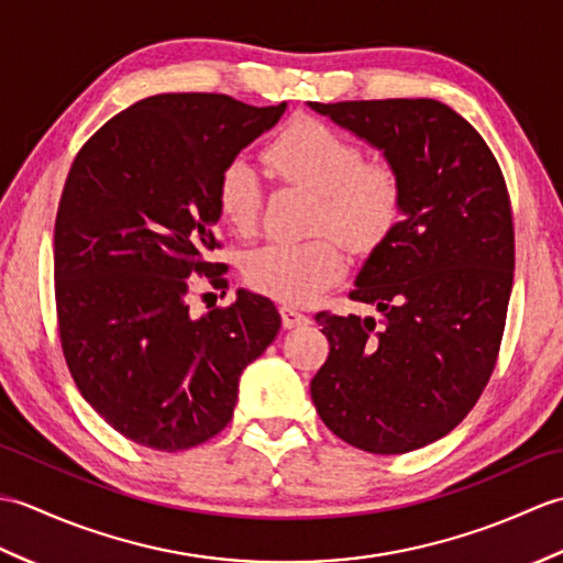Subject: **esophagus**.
<instances>
[{"mask_svg": "<svg viewBox=\"0 0 563 563\" xmlns=\"http://www.w3.org/2000/svg\"><path fill=\"white\" fill-rule=\"evenodd\" d=\"M280 319H283L285 329H297V327L309 324V317L302 314V312H297L295 307H280Z\"/></svg>", "mask_w": 563, "mask_h": 563, "instance_id": "esophagus-1", "label": "esophagus"}]
</instances>
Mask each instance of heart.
<instances>
[{"mask_svg":"<svg viewBox=\"0 0 563 563\" xmlns=\"http://www.w3.org/2000/svg\"><path fill=\"white\" fill-rule=\"evenodd\" d=\"M263 157L283 181L317 194L314 232L331 230L349 246L365 251L377 246L399 218L404 186L397 166L387 159L363 162V152L353 140L317 118H295ZM218 208L234 232L256 230L261 181L249 162L234 159L220 172ZM343 273V249L331 234L261 246L251 251L244 263V278L251 288L285 305L317 300Z\"/></svg>","mask_w":563,"mask_h":563,"instance_id":"obj_1","label":"heart"}]
</instances>
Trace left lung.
<instances>
[{
	"label": "left lung",
	"mask_w": 563,
	"mask_h": 563,
	"mask_svg": "<svg viewBox=\"0 0 563 563\" xmlns=\"http://www.w3.org/2000/svg\"><path fill=\"white\" fill-rule=\"evenodd\" d=\"M309 109L377 147L404 186L401 220L351 292L382 319L314 317L331 349L312 401L349 445L411 452L448 435L494 373L516 268L506 178L484 137L440 101Z\"/></svg>",
	"instance_id": "left-lung-1"
}]
</instances>
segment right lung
Instances as JSON below:
<instances>
[{"mask_svg": "<svg viewBox=\"0 0 563 563\" xmlns=\"http://www.w3.org/2000/svg\"><path fill=\"white\" fill-rule=\"evenodd\" d=\"M285 113L224 93H157L79 150L55 220L59 343L81 397L128 440L178 452L230 423L244 367L278 336L268 297L194 317L196 275L227 285L218 178Z\"/></svg>", "mask_w": 563, "mask_h": 563, "instance_id": "add662e5", "label": "right lung"}]
</instances>
